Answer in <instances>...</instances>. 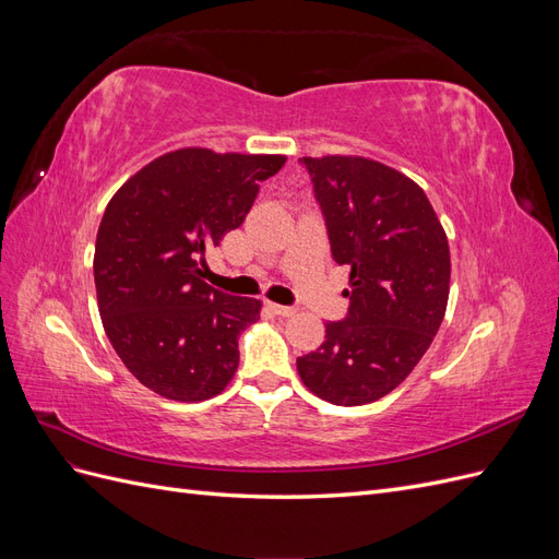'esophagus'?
I'll list each match as a JSON object with an SVG mask.
<instances>
[{"label":"esophagus","instance_id":"34e87169","mask_svg":"<svg viewBox=\"0 0 559 559\" xmlns=\"http://www.w3.org/2000/svg\"><path fill=\"white\" fill-rule=\"evenodd\" d=\"M270 308H273V310H275L277 314H282V317H292V314L298 312L296 306H277V302H270Z\"/></svg>","mask_w":559,"mask_h":559}]
</instances>
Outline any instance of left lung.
<instances>
[{
  "label": "left lung",
  "mask_w": 559,
  "mask_h": 559,
  "mask_svg": "<svg viewBox=\"0 0 559 559\" xmlns=\"http://www.w3.org/2000/svg\"><path fill=\"white\" fill-rule=\"evenodd\" d=\"M324 214L331 257L349 265V310L326 341L298 357L312 394L364 405L396 389L425 357L445 317L450 247L427 193L357 156L300 158Z\"/></svg>",
  "instance_id": "obj_1"
}]
</instances>
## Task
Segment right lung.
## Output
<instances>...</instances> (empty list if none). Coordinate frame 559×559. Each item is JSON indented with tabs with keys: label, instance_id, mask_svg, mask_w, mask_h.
Returning a JSON list of instances; mask_svg holds the SVG:
<instances>
[{
	"label": "right lung",
	"instance_id": "obj_1",
	"mask_svg": "<svg viewBox=\"0 0 559 559\" xmlns=\"http://www.w3.org/2000/svg\"><path fill=\"white\" fill-rule=\"evenodd\" d=\"M284 156L179 148L151 160L109 200L95 240V289L109 343L151 392L181 403L222 394L257 298L214 289L205 251L240 228Z\"/></svg>",
	"mask_w": 559,
	"mask_h": 559
}]
</instances>
